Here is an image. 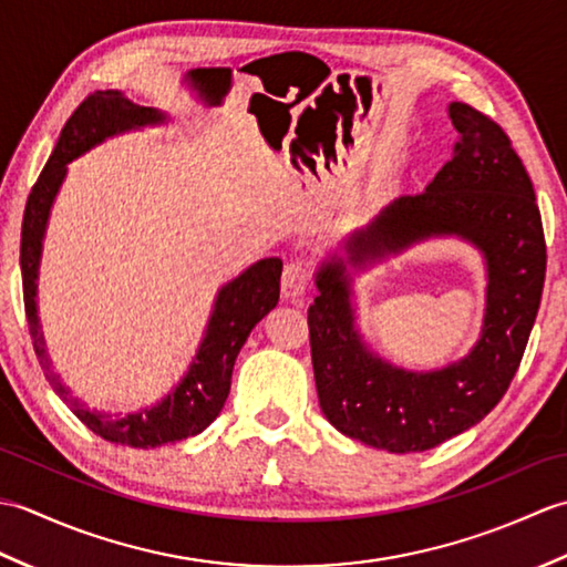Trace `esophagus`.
<instances>
[{"instance_id": "1", "label": "esophagus", "mask_w": 567, "mask_h": 567, "mask_svg": "<svg viewBox=\"0 0 567 567\" xmlns=\"http://www.w3.org/2000/svg\"><path fill=\"white\" fill-rule=\"evenodd\" d=\"M280 290L285 299H297L309 290V268L302 260H290L285 265Z\"/></svg>"}]
</instances>
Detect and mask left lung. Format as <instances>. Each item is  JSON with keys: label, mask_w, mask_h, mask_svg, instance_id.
I'll return each instance as SVG.
<instances>
[{"label": "left lung", "mask_w": 567, "mask_h": 567, "mask_svg": "<svg viewBox=\"0 0 567 567\" xmlns=\"http://www.w3.org/2000/svg\"><path fill=\"white\" fill-rule=\"evenodd\" d=\"M453 158L429 187L388 204L348 238V262L384 258L431 236H461L485 252L487 307L480 341L431 372L384 363L355 329L341 258L317 272L309 343L321 412L341 433L390 453L436 449L483 421L519 370L546 280V238L532 177L509 136L470 104L449 106Z\"/></svg>", "instance_id": "left-lung-1"}]
</instances>
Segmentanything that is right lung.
I'll list each match as a JSON object with an SVG mask.
<instances>
[{
  "label": "right lung",
  "mask_w": 567,
  "mask_h": 567,
  "mask_svg": "<svg viewBox=\"0 0 567 567\" xmlns=\"http://www.w3.org/2000/svg\"><path fill=\"white\" fill-rule=\"evenodd\" d=\"M163 122L165 114L151 110V106L134 104L122 92H92L72 112L63 131H60L51 158H48L39 179L31 187L21 224L23 307H27L29 331L45 378L51 380L60 400L72 409V414L84 426L92 429L104 441L128 445V449H155V445L197 436L207 429L219 416L228 390H231L236 355L244 348L250 329L280 299V258L258 260L246 272H240L236 280L224 285L214 302L207 333H204L199 351L192 360L183 382L163 402L141 409L136 414H106L90 409L78 396H72V392L60 382L58 372H53L39 327V311H35V290H39L35 280H39V260L48 214H51L53 199L65 179L68 163L80 158L82 153H87L104 138Z\"/></svg>",
  "instance_id": "add662e5"
}]
</instances>
